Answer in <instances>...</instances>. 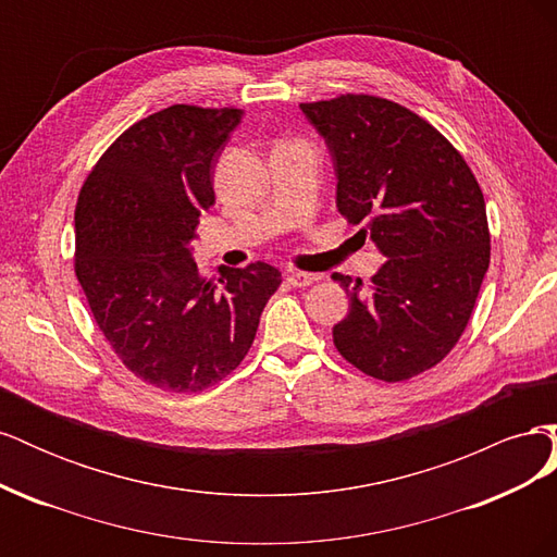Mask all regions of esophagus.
I'll list each match as a JSON object with an SVG mask.
<instances>
[{
    "label": "esophagus",
    "instance_id": "esophagus-1",
    "mask_svg": "<svg viewBox=\"0 0 557 557\" xmlns=\"http://www.w3.org/2000/svg\"><path fill=\"white\" fill-rule=\"evenodd\" d=\"M318 278H320L318 274H309V272H290L285 281H288L293 288H307V285L315 283Z\"/></svg>",
    "mask_w": 557,
    "mask_h": 557
}]
</instances>
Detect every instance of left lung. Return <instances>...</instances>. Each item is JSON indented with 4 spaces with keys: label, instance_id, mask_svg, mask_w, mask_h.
Returning a JSON list of instances; mask_svg holds the SVG:
<instances>
[{
    "label": "left lung",
    "instance_id": "obj_1",
    "mask_svg": "<svg viewBox=\"0 0 557 557\" xmlns=\"http://www.w3.org/2000/svg\"><path fill=\"white\" fill-rule=\"evenodd\" d=\"M299 109L330 150L336 209L385 258L369 293L332 274L350 297L334 346L367 376L423 374L458 344L491 264L479 183L446 137L387 99L342 95Z\"/></svg>",
    "mask_w": 557,
    "mask_h": 557
}]
</instances>
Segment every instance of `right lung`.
<instances>
[{"label":"right lung","instance_id":"add662e5","mask_svg":"<svg viewBox=\"0 0 557 557\" xmlns=\"http://www.w3.org/2000/svg\"><path fill=\"white\" fill-rule=\"evenodd\" d=\"M242 109L174 104L134 123L83 183L76 276L99 330L134 376L199 393L246 358L281 285L267 262L201 278L190 242L215 205L213 170Z\"/></svg>","mask_w":557,"mask_h":557}]
</instances>
